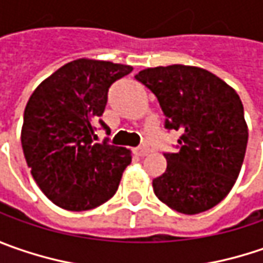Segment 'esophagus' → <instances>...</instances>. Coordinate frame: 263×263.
<instances>
[{"mask_svg":"<svg viewBox=\"0 0 263 263\" xmlns=\"http://www.w3.org/2000/svg\"><path fill=\"white\" fill-rule=\"evenodd\" d=\"M135 153L143 157V156H145V154L148 153V147H147V145H140V147L135 148Z\"/></svg>","mask_w":263,"mask_h":263,"instance_id":"34e87169","label":"esophagus"}]
</instances>
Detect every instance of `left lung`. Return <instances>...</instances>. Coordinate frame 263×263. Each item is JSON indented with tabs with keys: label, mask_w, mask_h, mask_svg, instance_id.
Returning <instances> with one entry per match:
<instances>
[{
	"label": "left lung",
	"mask_w": 263,
	"mask_h": 263,
	"mask_svg": "<svg viewBox=\"0 0 263 263\" xmlns=\"http://www.w3.org/2000/svg\"><path fill=\"white\" fill-rule=\"evenodd\" d=\"M135 79L157 98L165 129L182 134L177 153H165L154 194L179 213L209 211L231 191L245 160L249 132L238 94L211 72L182 64L144 69Z\"/></svg>",
	"instance_id": "left-lung-1"
}]
</instances>
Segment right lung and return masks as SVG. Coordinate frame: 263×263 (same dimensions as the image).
<instances>
[{"label": "right lung", "instance_id": "right-lung-1", "mask_svg": "<svg viewBox=\"0 0 263 263\" xmlns=\"http://www.w3.org/2000/svg\"><path fill=\"white\" fill-rule=\"evenodd\" d=\"M131 66L79 59L47 78L29 98L22 147L30 174L59 208L82 212L111 199L131 153L97 140L109 88L129 74Z\"/></svg>", "mask_w": 263, "mask_h": 263}]
</instances>
